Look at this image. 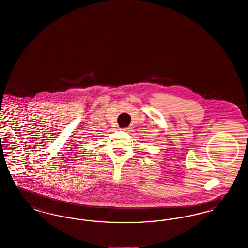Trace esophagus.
I'll return each instance as SVG.
<instances>
[{"mask_svg":"<svg viewBox=\"0 0 248 248\" xmlns=\"http://www.w3.org/2000/svg\"><path fill=\"white\" fill-rule=\"evenodd\" d=\"M129 128H123V129H121V130H124V131H129Z\"/></svg>","mask_w":248,"mask_h":248,"instance_id":"1","label":"esophagus"}]
</instances>
